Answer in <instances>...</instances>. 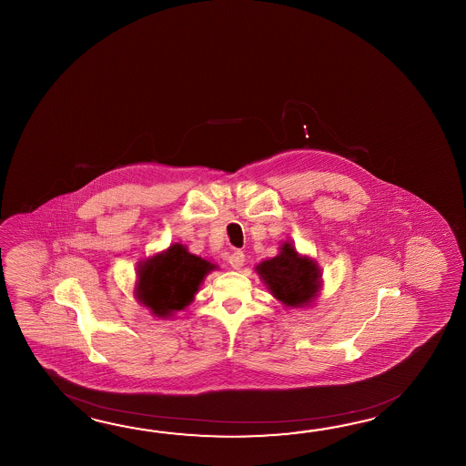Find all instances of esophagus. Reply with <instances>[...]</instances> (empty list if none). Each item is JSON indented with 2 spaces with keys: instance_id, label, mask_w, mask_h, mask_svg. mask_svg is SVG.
<instances>
[{
  "instance_id": "esophagus-1",
  "label": "esophagus",
  "mask_w": 466,
  "mask_h": 466,
  "mask_svg": "<svg viewBox=\"0 0 466 466\" xmlns=\"http://www.w3.org/2000/svg\"><path fill=\"white\" fill-rule=\"evenodd\" d=\"M228 263L233 269H241V267L245 265V253L239 251V249L233 251V253L229 255Z\"/></svg>"
}]
</instances>
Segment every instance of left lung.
I'll list each match as a JSON object with an SVG mask.
<instances>
[{"label":"left lung","instance_id":"obj_1","mask_svg":"<svg viewBox=\"0 0 466 466\" xmlns=\"http://www.w3.org/2000/svg\"><path fill=\"white\" fill-rule=\"evenodd\" d=\"M257 271L271 295L285 307H307L321 288V269L311 258L298 255L291 243H283L279 255L261 261Z\"/></svg>","mask_w":466,"mask_h":466}]
</instances>
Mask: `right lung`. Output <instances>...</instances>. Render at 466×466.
Listing matches in <instances>:
<instances>
[{"instance_id": "1", "label": "right lung", "mask_w": 466, "mask_h": 466, "mask_svg": "<svg viewBox=\"0 0 466 466\" xmlns=\"http://www.w3.org/2000/svg\"><path fill=\"white\" fill-rule=\"evenodd\" d=\"M215 268L208 259L191 255L188 248L175 243L139 261L135 295L155 317H173L188 307L205 277Z\"/></svg>"}]
</instances>
